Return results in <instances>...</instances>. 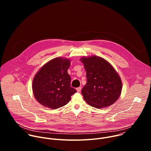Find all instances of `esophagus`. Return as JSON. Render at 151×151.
Here are the masks:
<instances>
[{
	"instance_id": "34e87169",
	"label": "esophagus",
	"mask_w": 151,
	"mask_h": 151,
	"mask_svg": "<svg viewBox=\"0 0 151 151\" xmlns=\"http://www.w3.org/2000/svg\"><path fill=\"white\" fill-rule=\"evenodd\" d=\"M81 89H82L81 87H78V88H76V91H77L78 92H80V91H81Z\"/></svg>"
}]
</instances>
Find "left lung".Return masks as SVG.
Here are the masks:
<instances>
[{
	"mask_svg": "<svg viewBox=\"0 0 151 151\" xmlns=\"http://www.w3.org/2000/svg\"><path fill=\"white\" fill-rule=\"evenodd\" d=\"M86 71L87 82L82 89L83 100L97 109L109 107L119 97L121 79L111 64L102 57L93 55L80 59Z\"/></svg>",
	"mask_w": 151,
	"mask_h": 151,
	"instance_id": "1",
	"label": "left lung"
}]
</instances>
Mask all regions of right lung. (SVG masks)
<instances>
[{"mask_svg":"<svg viewBox=\"0 0 151 151\" xmlns=\"http://www.w3.org/2000/svg\"><path fill=\"white\" fill-rule=\"evenodd\" d=\"M70 60L57 57L43 66L35 75L32 90L34 97L42 106L56 109L66 105L76 90L70 87L68 73Z\"/></svg>","mask_w":151,"mask_h":151,"instance_id":"obj_1","label":"right lung"}]
</instances>
